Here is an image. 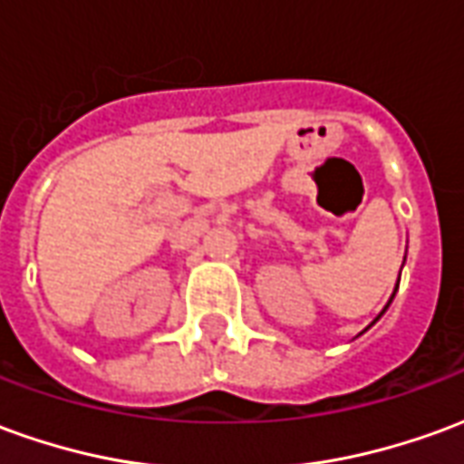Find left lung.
Here are the masks:
<instances>
[{"instance_id": "left-lung-1", "label": "left lung", "mask_w": 464, "mask_h": 464, "mask_svg": "<svg viewBox=\"0 0 464 464\" xmlns=\"http://www.w3.org/2000/svg\"><path fill=\"white\" fill-rule=\"evenodd\" d=\"M388 305H390V303H388ZM382 313H385V311H382ZM375 321H378V318H375Z\"/></svg>"}]
</instances>
